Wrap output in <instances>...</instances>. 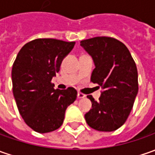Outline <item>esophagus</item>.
I'll return each instance as SVG.
<instances>
[{
	"label": "esophagus",
	"instance_id": "obj_1",
	"mask_svg": "<svg viewBox=\"0 0 155 155\" xmlns=\"http://www.w3.org/2000/svg\"><path fill=\"white\" fill-rule=\"evenodd\" d=\"M85 97H86V95H85V94H81V93H78L77 94L78 99H83V98H85Z\"/></svg>",
	"mask_w": 155,
	"mask_h": 155
}]
</instances>
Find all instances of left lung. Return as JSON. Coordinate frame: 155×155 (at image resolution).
<instances>
[{
  "label": "left lung",
  "instance_id": "obj_1",
  "mask_svg": "<svg viewBox=\"0 0 155 155\" xmlns=\"http://www.w3.org/2000/svg\"><path fill=\"white\" fill-rule=\"evenodd\" d=\"M81 46L95 65L91 81L104 89L98 102L87 96L92 109L85 119L96 130H116L127 120L138 93L136 63L128 48L113 38L96 37L81 41Z\"/></svg>",
  "mask_w": 155,
  "mask_h": 155
}]
</instances>
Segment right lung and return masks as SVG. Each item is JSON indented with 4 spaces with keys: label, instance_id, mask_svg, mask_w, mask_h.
Wrapping results in <instances>:
<instances>
[{
    "label": "right lung",
    "instance_id": "add662e5",
    "mask_svg": "<svg viewBox=\"0 0 155 155\" xmlns=\"http://www.w3.org/2000/svg\"><path fill=\"white\" fill-rule=\"evenodd\" d=\"M74 45L53 38L34 39L21 48L14 61L12 82L16 104L25 123L38 133L60 128L68 106L76 99L74 88L55 90L51 83Z\"/></svg>",
    "mask_w": 155,
    "mask_h": 155
}]
</instances>
